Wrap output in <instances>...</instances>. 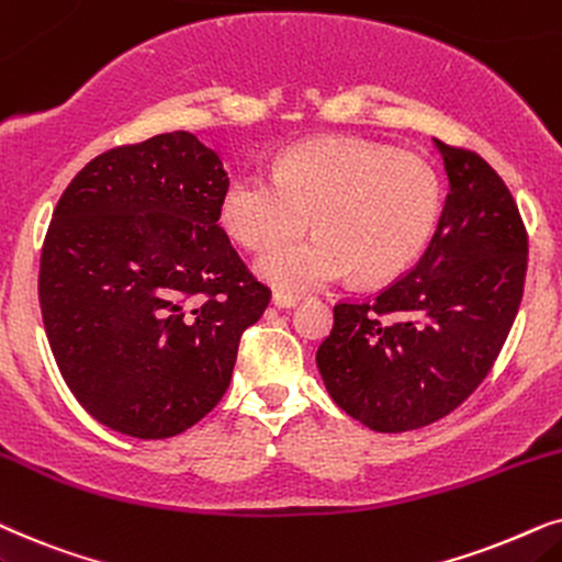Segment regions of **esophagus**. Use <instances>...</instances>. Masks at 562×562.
<instances>
[{
	"mask_svg": "<svg viewBox=\"0 0 562 562\" xmlns=\"http://www.w3.org/2000/svg\"><path fill=\"white\" fill-rule=\"evenodd\" d=\"M297 301H301V297L293 293H285V290H274L272 295L274 308H293V305H297Z\"/></svg>",
	"mask_w": 562,
	"mask_h": 562,
	"instance_id": "obj_1",
	"label": "esophagus"
}]
</instances>
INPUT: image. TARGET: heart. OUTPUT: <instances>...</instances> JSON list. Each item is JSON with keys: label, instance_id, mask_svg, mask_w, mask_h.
<instances>
[{"label": "heart", "instance_id": "obj_1", "mask_svg": "<svg viewBox=\"0 0 562 562\" xmlns=\"http://www.w3.org/2000/svg\"><path fill=\"white\" fill-rule=\"evenodd\" d=\"M442 177L424 156L355 138L290 148L274 175L244 171L221 200L238 244L265 249L314 218L316 237L261 254L257 272L277 288L313 290L355 274L393 280L422 257L442 213Z\"/></svg>", "mask_w": 562, "mask_h": 562}]
</instances>
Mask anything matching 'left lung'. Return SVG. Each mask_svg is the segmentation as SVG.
I'll return each instance as SVG.
<instances>
[{"label":"left lung","instance_id":"1","mask_svg":"<svg viewBox=\"0 0 562 562\" xmlns=\"http://www.w3.org/2000/svg\"><path fill=\"white\" fill-rule=\"evenodd\" d=\"M450 194L424 257L368 301L334 305L316 362L336 406L372 431L422 429L488 375L519 311L527 228L493 167L434 138Z\"/></svg>","mask_w":562,"mask_h":562}]
</instances>
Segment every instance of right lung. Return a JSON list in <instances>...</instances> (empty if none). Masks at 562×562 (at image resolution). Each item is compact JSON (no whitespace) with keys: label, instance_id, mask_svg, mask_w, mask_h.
Returning <instances> with one entry per match:
<instances>
[{"label":"right lung","instance_id":"right-lung-1","mask_svg":"<svg viewBox=\"0 0 562 562\" xmlns=\"http://www.w3.org/2000/svg\"><path fill=\"white\" fill-rule=\"evenodd\" d=\"M228 175L194 133L110 148L58 200L37 297L58 370L97 422L182 434L228 391L269 305L221 228Z\"/></svg>","mask_w":562,"mask_h":562}]
</instances>
